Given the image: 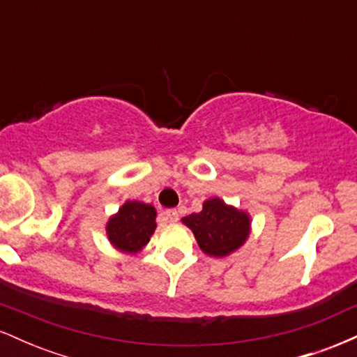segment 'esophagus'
Instances as JSON below:
<instances>
[{
  "label": "esophagus",
  "instance_id": "obj_1",
  "mask_svg": "<svg viewBox=\"0 0 357 357\" xmlns=\"http://www.w3.org/2000/svg\"><path fill=\"white\" fill-rule=\"evenodd\" d=\"M178 218H179V215H178V211H176V210H166V211H162V220H165V221H169V223H174V221H178Z\"/></svg>",
  "mask_w": 357,
  "mask_h": 357
}]
</instances>
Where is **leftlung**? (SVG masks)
I'll return each instance as SVG.
<instances>
[{"instance_id":"obj_1","label":"left lung","mask_w":357,"mask_h":357,"mask_svg":"<svg viewBox=\"0 0 357 357\" xmlns=\"http://www.w3.org/2000/svg\"><path fill=\"white\" fill-rule=\"evenodd\" d=\"M199 248L210 257H227L240 248L248 238L250 216L245 211L228 206L220 198L203 203V210L184 216Z\"/></svg>"}]
</instances>
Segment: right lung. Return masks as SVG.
Returning a JSON list of instances; mask_svg holds the SVG:
<instances>
[{
    "mask_svg": "<svg viewBox=\"0 0 357 357\" xmlns=\"http://www.w3.org/2000/svg\"><path fill=\"white\" fill-rule=\"evenodd\" d=\"M155 230V210L151 204L127 202L107 223L110 243L124 253H137Z\"/></svg>",
    "mask_w": 357,
    "mask_h": 357,
    "instance_id": "right-lung-1",
    "label": "right lung"
}]
</instances>
